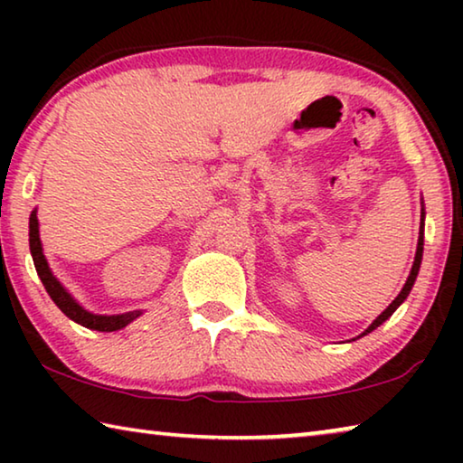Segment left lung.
Wrapping results in <instances>:
<instances>
[{
    "label": "left lung",
    "mask_w": 463,
    "mask_h": 463,
    "mask_svg": "<svg viewBox=\"0 0 463 463\" xmlns=\"http://www.w3.org/2000/svg\"><path fill=\"white\" fill-rule=\"evenodd\" d=\"M422 214H425V213H422ZM422 221H425V216H422ZM422 226H425V224L420 222V231H419V245H417V255H414V263H412L411 276H409V279H406V284H404V288L401 289V294H398V296L394 298V300H392L390 307H388L386 310H383L382 315H380L378 318H375L373 323H372L370 326H367L365 331H364L362 335H359V336H364V335H367V333H372L373 328H378V326L383 323V320H388L392 315H394V310H396L398 307H401V304L406 300V296L411 294V289H412V286H414V279H417V276H419V268H420V260H422V234H425V232H422Z\"/></svg>",
    "instance_id": "obj_1"
}]
</instances>
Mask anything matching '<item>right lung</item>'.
Returning <instances> with one entry per match:
<instances>
[{
  "label": "right lung",
  "instance_id": "add662e5",
  "mask_svg": "<svg viewBox=\"0 0 463 463\" xmlns=\"http://www.w3.org/2000/svg\"><path fill=\"white\" fill-rule=\"evenodd\" d=\"M30 253H33L38 278H41L44 289L52 298V302L61 308L62 315H67L69 318L75 320L77 325L91 328V331L112 333V331H120V328L130 325L132 320L143 315L140 310L124 312V315H109V317L108 315H93V312L80 307V302H75V298L61 286V281L57 278L52 276L49 263H46V260H44L41 234H38L36 210H33V214H30Z\"/></svg>",
  "mask_w": 463,
  "mask_h": 463
}]
</instances>
